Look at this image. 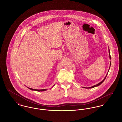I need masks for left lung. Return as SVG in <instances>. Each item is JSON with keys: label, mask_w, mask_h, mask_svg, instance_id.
I'll use <instances>...</instances> for the list:
<instances>
[{"label": "left lung", "mask_w": 122, "mask_h": 122, "mask_svg": "<svg viewBox=\"0 0 122 122\" xmlns=\"http://www.w3.org/2000/svg\"><path fill=\"white\" fill-rule=\"evenodd\" d=\"M108 52H109V58H110L111 59V55L110 54V49H109V48H108ZM110 66H111V63H110V67H109V70L110 69ZM108 71H109V70H108ZM108 72H107V75L106 76H105V77L104 79H103V80L102 81H101V82H100V83H99L98 84H97V85H95V86H92V87H83V88H86V89H88V88H94V87H97V86H100L103 81H104L105 80V79L106 78V77H107V74H108Z\"/></svg>", "instance_id": "8db88e82"}]
</instances>
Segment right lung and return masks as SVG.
Wrapping results in <instances>:
<instances>
[{
	"label": "right lung",
	"instance_id": "right-lung-1",
	"mask_svg": "<svg viewBox=\"0 0 122 122\" xmlns=\"http://www.w3.org/2000/svg\"><path fill=\"white\" fill-rule=\"evenodd\" d=\"M54 85L53 86H54ZM53 87V86H52ZM29 89L31 90L32 91H37V92H42V91H46V89H42V90H36V89H32V88H28Z\"/></svg>",
	"mask_w": 122,
	"mask_h": 122
}]
</instances>
